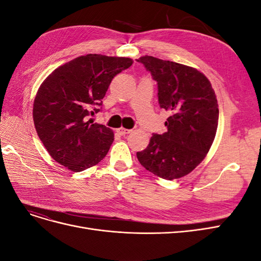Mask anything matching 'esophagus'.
<instances>
[{"instance_id":"34e87169","label":"esophagus","mask_w":261,"mask_h":261,"mask_svg":"<svg viewBox=\"0 0 261 261\" xmlns=\"http://www.w3.org/2000/svg\"><path fill=\"white\" fill-rule=\"evenodd\" d=\"M116 132H117L118 134H120V135L124 136V135H127V134L132 133V129H126V128H124V127H120V128L116 129Z\"/></svg>"}]
</instances>
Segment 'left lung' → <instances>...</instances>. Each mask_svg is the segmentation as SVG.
<instances>
[{
    "mask_svg": "<svg viewBox=\"0 0 261 261\" xmlns=\"http://www.w3.org/2000/svg\"><path fill=\"white\" fill-rule=\"evenodd\" d=\"M137 61L158 83L160 107L172 113L164 123L168 132L154 134L147 148L137 152V159L158 177L180 178L201 163L215 140L219 121L215 90L192 66L150 55Z\"/></svg>",
    "mask_w": 261,
    "mask_h": 261,
    "instance_id": "left-lung-1",
    "label": "left lung"
}]
</instances>
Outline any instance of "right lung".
Here are the masks:
<instances>
[{
    "mask_svg": "<svg viewBox=\"0 0 261 261\" xmlns=\"http://www.w3.org/2000/svg\"><path fill=\"white\" fill-rule=\"evenodd\" d=\"M132 64L129 58L87 54L55 68L45 78L34 100L33 117L38 136L53 160L81 172L107 155L114 133L88 116L94 114L92 106H101L114 76Z\"/></svg>",
    "mask_w": 261,
    "mask_h": 261,
    "instance_id": "obj_1",
    "label": "right lung"
}]
</instances>
